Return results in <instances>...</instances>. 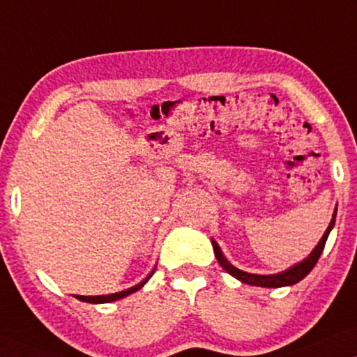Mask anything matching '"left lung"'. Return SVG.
Wrapping results in <instances>:
<instances>
[{
	"instance_id": "8db88e82",
	"label": "left lung",
	"mask_w": 357,
	"mask_h": 357,
	"mask_svg": "<svg viewBox=\"0 0 357 357\" xmlns=\"http://www.w3.org/2000/svg\"><path fill=\"white\" fill-rule=\"evenodd\" d=\"M336 213H337V206L334 208L331 222H329L326 231H324V235L321 236L318 245H316L313 248V252L307 255V257L303 259V261L296 263V265H293V266H289L288 270L275 273V275H255V273L243 271V270H240V268L233 266L231 263L225 258V255H223L222 248H220L217 241L212 238V246H213L215 257H217L220 266H222L223 270H225L227 273H230L233 278H236L245 284L261 286V288H283V286H291L294 283H298V281H301L306 275H310V271L313 270L316 263H318L321 253H323L324 245H326L329 233H331L333 227H334V222H336Z\"/></svg>"
}]
</instances>
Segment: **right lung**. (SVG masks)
<instances>
[{
    "label": "right lung",
    "instance_id": "right-lung-1",
    "mask_svg": "<svg viewBox=\"0 0 357 357\" xmlns=\"http://www.w3.org/2000/svg\"><path fill=\"white\" fill-rule=\"evenodd\" d=\"M153 271H155V268H153V270L149 273V275L145 276V278L140 281L139 284L132 286V288H129V289H124V291L112 293V294H98V296H82V294H74V298H77L79 301H84V303H94V305H102V303H112V301L122 300V298H126V296H129V294H132V293L139 291V289L142 288V286L147 283L149 280H151V276L153 275Z\"/></svg>",
    "mask_w": 357,
    "mask_h": 357
}]
</instances>
